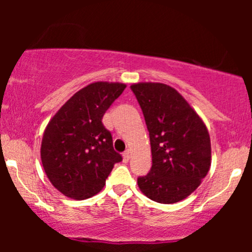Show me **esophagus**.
Returning <instances> with one entry per match:
<instances>
[{"label": "esophagus", "instance_id": "obj_1", "mask_svg": "<svg viewBox=\"0 0 252 252\" xmlns=\"http://www.w3.org/2000/svg\"><path fill=\"white\" fill-rule=\"evenodd\" d=\"M130 154H131L130 150H126V151L124 152V154H123V162H126H126L130 159Z\"/></svg>", "mask_w": 252, "mask_h": 252}]
</instances>
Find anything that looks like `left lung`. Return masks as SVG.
Wrapping results in <instances>:
<instances>
[{
	"label": "left lung",
	"instance_id": "8db88e82",
	"mask_svg": "<svg viewBox=\"0 0 252 252\" xmlns=\"http://www.w3.org/2000/svg\"><path fill=\"white\" fill-rule=\"evenodd\" d=\"M150 134L152 167L138 178L141 192L159 204H175L194 192L211 167L210 134L201 117L172 86H130Z\"/></svg>",
	"mask_w": 252,
	"mask_h": 252
}]
</instances>
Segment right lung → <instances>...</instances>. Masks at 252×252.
Masks as SVG:
<instances>
[{"mask_svg": "<svg viewBox=\"0 0 252 252\" xmlns=\"http://www.w3.org/2000/svg\"><path fill=\"white\" fill-rule=\"evenodd\" d=\"M123 83L96 81L75 93L48 122L41 141V162L53 187L64 196L85 200L105 187L114 151L102 117L124 89Z\"/></svg>", "mask_w": 252, "mask_h": 252, "instance_id": "right-lung-1", "label": "right lung"}]
</instances>
